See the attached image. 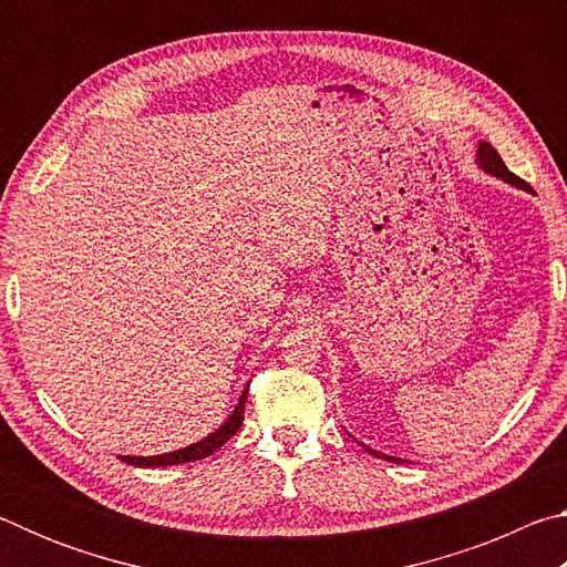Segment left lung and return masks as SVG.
Returning <instances> with one entry per match:
<instances>
[{"mask_svg":"<svg viewBox=\"0 0 567 567\" xmlns=\"http://www.w3.org/2000/svg\"><path fill=\"white\" fill-rule=\"evenodd\" d=\"M477 167L483 169V172H487V175H493V177H497V179L507 182V185H515V187H520V189H527V182H525V179H520L517 175H513V172L505 167L503 157L497 155L495 147H493V145H487V142H480V145H477ZM360 445H362V443H360ZM362 447L368 450L370 455H378V457L392 460V463H402L400 457L382 455V453H378V450H372V447H368V445H362Z\"/></svg>","mask_w":567,"mask_h":567,"instance_id":"8db88e82","label":"left lung"}]
</instances>
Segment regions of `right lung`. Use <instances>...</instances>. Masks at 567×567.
Returning <instances> with one entry per match:
<instances>
[{
	"label": "right lung",
	"instance_id": "obj_1",
	"mask_svg": "<svg viewBox=\"0 0 567 567\" xmlns=\"http://www.w3.org/2000/svg\"><path fill=\"white\" fill-rule=\"evenodd\" d=\"M245 402H247V388L243 390V395H239V402L233 410V415H229L223 425H219L215 433H209L207 437L197 440V443H192L182 450H175V453H165V455H152V457H134V455H120V460H124L127 465L134 467H167V465H179V463H195V460H203L209 457L215 453V450L223 447L229 437H233L239 427H243V420H245Z\"/></svg>",
	"mask_w": 567,
	"mask_h": 567
}]
</instances>
